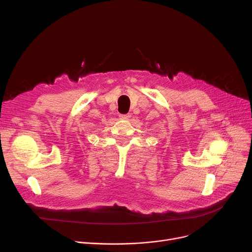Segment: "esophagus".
<instances>
[{
	"mask_svg": "<svg viewBox=\"0 0 252 252\" xmlns=\"http://www.w3.org/2000/svg\"><path fill=\"white\" fill-rule=\"evenodd\" d=\"M130 114H122V115H120V117H121L122 119H129L130 118Z\"/></svg>",
	"mask_w": 252,
	"mask_h": 252,
	"instance_id": "34e87169",
	"label": "esophagus"
}]
</instances>
